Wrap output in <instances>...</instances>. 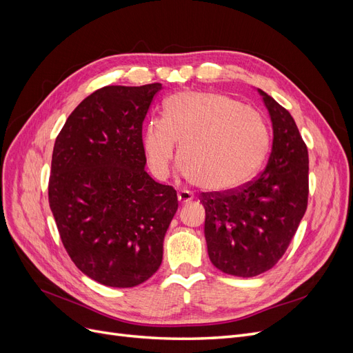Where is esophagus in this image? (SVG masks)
Listing matches in <instances>:
<instances>
[{
    "mask_svg": "<svg viewBox=\"0 0 353 353\" xmlns=\"http://www.w3.org/2000/svg\"><path fill=\"white\" fill-rule=\"evenodd\" d=\"M178 200H179V203H188V201L193 200V194H191L190 191L181 190L178 193Z\"/></svg>",
    "mask_w": 353,
    "mask_h": 353,
    "instance_id": "esophagus-1",
    "label": "esophagus"
}]
</instances>
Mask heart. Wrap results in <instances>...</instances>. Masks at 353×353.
<instances>
[{
  "label": "heart",
  "mask_w": 353,
  "mask_h": 353,
  "mask_svg": "<svg viewBox=\"0 0 353 353\" xmlns=\"http://www.w3.org/2000/svg\"><path fill=\"white\" fill-rule=\"evenodd\" d=\"M270 140L258 110L212 91L169 97L163 117H152L143 134L148 166L159 179L168 178L179 143L181 172L213 193L249 181L265 160Z\"/></svg>",
  "instance_id": "heart-1"
}]
</instances>
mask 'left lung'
<instances>
[{
    "label": "left lung",
    "instance_id": "8db88e82",
    "mask_svg": "<svg viewBox=\"0 0 353 353\" xmlns=\"http://www.w3.org/2000/svg\"><path fill=\"white\" fill-rule=\"evenodd\" d=\"M272 121V150L263 172L223 193H201L212 263L249 276L271 270L297 231L309 194V157L292 114L259 90Z\"/></svg>",
    "mask_w": 353,
    "mask_h": 353
}]
</instances>
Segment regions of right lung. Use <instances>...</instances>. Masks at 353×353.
Listing matches in <instances>:
<instances>
[{"label": "right lung", "mask_w": 353, "mask_h": 353, "mask_svg": "<svg viewBox=\"0 0 353 353\" xmlns=\"http://www.w3.org/2000/svg\"><path fill=\"white\" fill-rule=\"evenodd\" d=\"M162 83L109 85L74 109L56 138L48 201L63 245L90 279L135 287L159 270L178 210L174 187L145 172L143 122Z\"/></svg>", "instance_id": "obj_1"}]
</instances>
